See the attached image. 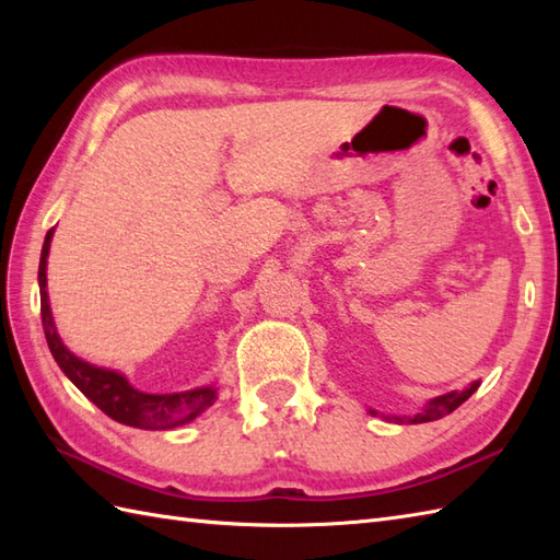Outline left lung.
Wrapping results in <instances>:
<instances>
[{
	"instance_id": "8db88e82",
	"label": "left lung",
	"mask_w": 560,
	"mask_h": 560,
	"mask_svg": "<svg viewBox=\"0 0 560 560\" xmlns=\"http://www.w3.org/2000/svg\"><path fill=\"white\" fill-rule=\"evenodd\" d=\"M477 387H479V383H471L467 389H462V392H447V395H443V397H435L421 413H416L413 419H407V416H404V419L401 416H387V419L395 423H425V421L443 419V416L455 411L462 401H467L474 392H477Z\"/></svg>"
}]
</instances>
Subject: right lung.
<instances>
[{
  "label": "right lung",
  "instance_id": "1",
  "mask_svg": "<svg viewBox=\"0 0 560 560\" xmlns=\"http://www.w3.org/2000/svg\"><path fill=\"white\" fill-rule=\"evenodd\" d=\"M50 241H52V229L45 235L40 269H38L40 315H43L47 347H50L57 365L62 368L71 383H74L83 395L96 404L103 413H108L110 419L120 421L125 425H135V428H151V431H165V428L183 425L187 421H192L195 416H199L207 407H211L213 399H217V389L213 387L189 389V392H180V395H147V392H139L129 385L120 373L89 365L86 361H81L74 353L67 351V347L59 341L55 331L50 305H47V291H45V283H47L45 267H47V253H50Z\"/></svg>",
  "mask_w": 560,
  "mask_h": 560
}]
</instances>
